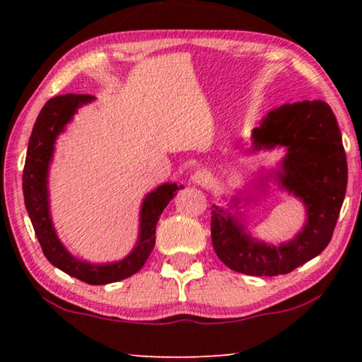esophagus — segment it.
I'll return each mask as SVG.
<instances>
[{
    "mask_svg": "<svg viewBox=\"0 0 362 362\" xmlns=\"http://www.w3.org/2000/svg\"><path fill=\"white\" fill-rule=\"evenodd\" d=\"M189 180H192L193 185L206 187L211 180V173L207 169H198V170H194L192 179H189Z\"/></svg>",
    "mask_w": 362,
    "mask_h": 362,
    "instance_id": "obj_1",
    "label": "esophagus"
}]
</instances>
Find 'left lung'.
I'll list each match as a JSON object with an SVG mask.
<instances>
[{
	"mask_svg": "<svg viewBox=\"0 0 362 362\" xmlns=\"http://www.w3.org/2000/svg\"><path fill=\"white\" fill-rule=\"evenodd\" d=\"M250 150L284 148L278 168L262 175L257 187H267L269 177L302 201L305 225L291 241L278 246L249 235L238 211L240 198L228 207L212 206L211 238L214 250L226 267L249 276L287 274L320 255L332 238L345 199L348 166L341 134L332 110L322 100L286 103L268 112L250 136ZM252 198H244V201Z\"/></svg>",
	"mask_w": 362,
	"mask_h": 362,
	"instance_id": "1",
	"label": "left lung"
}]
</instances>
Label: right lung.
Listing matches in <instances>:
<instances>
[{
    "instance_id": "add662e5",
    "label": "right lung",
    "mask_w": 362,
    "mask_h": 362,
    "mask_svg": "<svg viewBox=\"0 0 362 362\" xmlns=\"http://www.w3.org/2000/svg\"><path fill=\"white\" fill-rule=\"evenodd\" d=\"M93 100H95L94 95L66 94L46 102L36 118L28 140L22 188L27 212L46 259L73 278L93 286H100L129 278L145 265L155 247L158 220L169 201L177 194V189H182L183 185L179 187L177 183L168 182L145 196L140 207L137 243L124 259L112 263H89L71 255L59 240L51 218L47 188L49 168L52 163L57 137L65 131V126L73 119L78 108Z\"/></svg>"
}]
</instances>
